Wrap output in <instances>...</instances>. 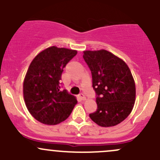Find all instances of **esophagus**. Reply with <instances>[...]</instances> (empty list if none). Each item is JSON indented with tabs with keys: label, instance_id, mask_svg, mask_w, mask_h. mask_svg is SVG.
<instances>
[{
	"label": "esophagus",
	"instance_id": "obj_1",
	"mask_svg": "<svg viewBox=\"0 0 160 160\" xmlns=\"http://www.w3.org/2000/svg\"><path fill=\"white\" fill-rule=\"evenodd\" d=\"M78 97L81 101H85L86 100V97H85V95L83 93H80V94H79Z\"/></svg>",
	"mask_w": 160,
	"mask_h": 160
}]
</instances>
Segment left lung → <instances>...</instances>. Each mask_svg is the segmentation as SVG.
Wrapping results in <instances>:
<instances>
[{
    "instance_id": "1",
    "label": "left lung",
    "mask_w": 160,
    "mask_h": 160,
    "mask_svg": "<svg viewBox=\"0 0 160 160\" xmlns=\"http://www.w3.org/2000/svg\"><path fill=\"white\" fill-rule=\"evenodd\" d=\"M83 59L92 75L98 109L90 114L101 127L114 126L130 114L135 101V85L127 64L108 51H84Z\"/></svg>"
}]
</instances>
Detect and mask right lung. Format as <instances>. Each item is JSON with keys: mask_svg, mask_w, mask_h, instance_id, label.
<instances>
[{"mask_svg": "<svg viewBox=\"0 0 160 160\" xmlns=\"http://www.w3.org/2000/svg\"><path fill=\"white\" fill-rule=\"evenodd\" d=\"M76 50L52 46L31 62L23 83L25 104L30 114L46 125H57L70 116L77 101L59 82L66 65Z\"/></svg>", "mask_w": 160, "mask_h": 160, "instance_id": "1", "label": "right lung"}]
</instances>
